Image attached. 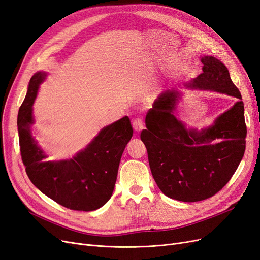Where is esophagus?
<instances>
[{
  "label": "esophagus",
  "instance_id": "1",
  "mask_svg": "<svg viewBox=\"0 0 260 260\" xmlns=\"http://www.w3.org/2000/svg\"><path fill=\"white\" fill-rule=\"evenodd\" d=\"M133 127L136 132H140L141 129H143V127H145V123H143L142 119L136 118L133 121Z\"/></svg>",
  "mask_w": 260,
  "mask_h": 260
}]
</instances>
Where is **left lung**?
I'll list each match as a JSON object with an SVG mask.
<instances>
[{"mask_svg": "<svg viewBox=\"0 0 260 260\" xmlns=\"http://www.w3.org/2000/svg\"><path fill=\"white\" fill-rule=\"evenodd\" d=\"M203 73L193 86L238 99L213 125L187 131L174 115L178 93H161L146 117L140 138L148 150L152 176L169 198L195 203L214 196L236 172L245 151L246 124L242 96L227 67L213 56L201 59Z\"/></svg>", "mask_w": 260, "mask_h": 260, "instance_id": "left-lung-1", "label": "left lung"}]
</instances>
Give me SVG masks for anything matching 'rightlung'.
I'll return each instance as SVG.
<instances>
[{"mask_svg":"<svg viewBox=\"0 0 260 260\" xmlns=\"http://www.w3.org/2000/svg\"><path fill=\"white\" fill-rule=\"evenodd\" d=\"M46 74L36 73L18 112L21 157L32 183L59 205L76 211H93L110 199L122 153L133 136L131 120L124 117L103 128L74 158L47 161L32 137V106Z\"/></svg>","mask_w":260,"mask_h":260,"instance_id":"right-lung-1","label":"right lung"}]
</instances>
